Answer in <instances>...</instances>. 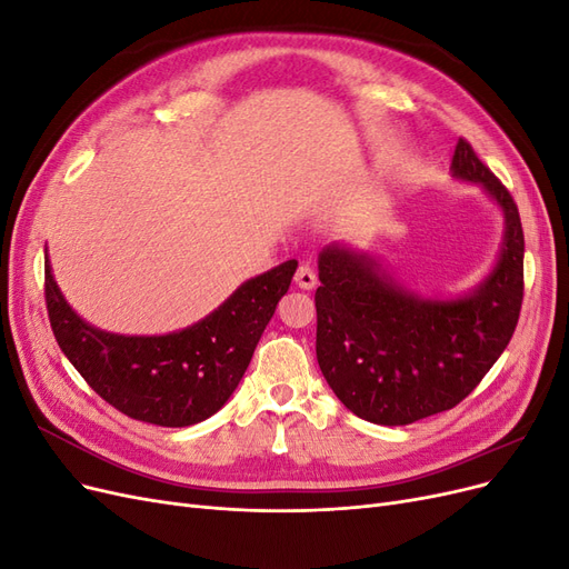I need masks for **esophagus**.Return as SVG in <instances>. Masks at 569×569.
<instances>
[{
	"mask_svg": "<svg viewBox=\"0 0 569 569\" xmlns=\"http://www.w3.org/2000/svg\"><path fill=\"white\" fill-rule=\"evenodd\" d=\"M295 282H297L299 289H313V287L318 284V278H316L313 268L299 266V270H297V274H295Z\"/></svg>",
	"mask_w": 569,
	"mask_h": 569,
	"instance_id": "esophagus-1",
	"label": "esophagus"
}]
</instances>
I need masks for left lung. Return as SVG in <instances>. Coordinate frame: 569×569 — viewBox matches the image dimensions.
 <instances>
[{
	"instance_id": "left-lung-1",
	"label": "left lung",
	"mask_w": 569,
	"mask_h": 569,
	"mask_svg": "<svg viewBox=\"0 0 569 569\" xmlns=\"http://www.w3.org/2000/svg\"><path fill=\"white\" fill-rule=\"evenodd\" d=\"M451 176L501 209L496 263L470 291L425 297L353 244L318 256V366L337 399L375 425H410L458 406L508 347L522 306L525 234L508 189L460 140Z\"/></svg>"
}]
</instances>
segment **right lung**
I'll return each mask as SVG.
<instances>
[{
	"mask_svg": "<svg viewBox=\"0 0 569 569\" xmlns=\"http://www.w3.org/2000/svg\"><path fill=\"white\" fill-rule=\"evenodd\" d=\"M297 266L291 258L256 274L184 330L147 337L107 332L82 320L61 295L47 256L49 322L66 358L107 403L149 425L189 427L228 403Z\"/></svg>",
	"mask_w": 569,
	"mask_h": 569,
	"instance_id": "obj_1",
	"label": "right lung"
}]
</instances>
